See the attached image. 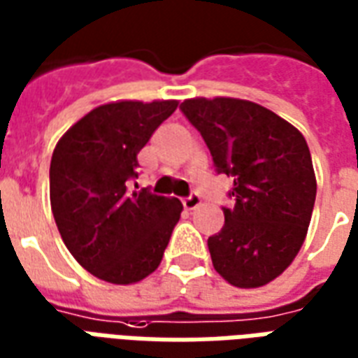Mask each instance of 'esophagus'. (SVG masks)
I'll use <instances>...</instances> for the list:
<instances>
[{"mask_svg":"<svg viewBox=\"0 0 358 358\" xmlns=\"http://www.w3.org/2000/svg\"><path fill=\"white\" fill-rule=\"evenodd\" d=\"M200 204H202V198L198 196L196 192H192L189 198H185V200H182V206H185V210H196Z\"/></svg>","mask_w":358,"mask_h":358,"instance_id":"esophagus-1","label":"esophagus"}]
</instances>
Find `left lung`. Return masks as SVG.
I'll return each mask as SVG.
<instances>
[{
  "label": "left lung",
  "instance_id": "1",
  "mask_svg": "<svg viewBox=\"0 0 358 358\" xmlns=\"http://www.w3.org/2000/svg\"><path fill=\"white\" fill-rule=\"evenodd\" d=\"M182 114L210 148L217 173L233 177V208L208 238L211 263L236 288L280 276L303 246L317 196L307 141L294 125L244 99H187Z\"/></svg>",
  "mask_w": 358,
  "mask_h": 358
}]
</instances>
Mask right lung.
Wrapping results in <instances>:
<instances>
[{
  "label": "right lung",
  "instance_id": "obj_1",
  "mask_svg": "<svg viewBox=\"0 0 358 358\" xmlns=\"http://www.w3.org/2000/svg\"><path fill=\"white\" fill-rule=\"evenodd\" d=\"M177 101H114L96 106L62 135L51 158L55 223L74 259L110 284L152 275L181 217L177 198L129 190L137 154Z\"/></svg>",
  "mask_w": 358,
  "mask_h": 358
}]
</instances>
